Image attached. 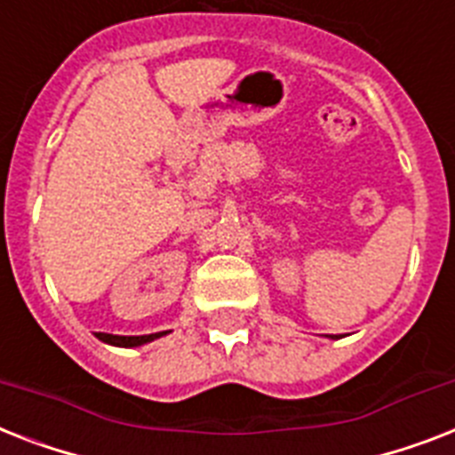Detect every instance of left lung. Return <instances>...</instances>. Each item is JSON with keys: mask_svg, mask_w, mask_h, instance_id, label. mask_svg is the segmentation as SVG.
<instances>
[{"mask_svg": "<svg viewBox=\"0 0 455 455\" xmlns=\"http://www.w3.org/2000/svg\"><path fill=\"white\" fill-rule=\"evenodd\" d=\"M327 339H339V336H334V334H327Z\"/></svg>", "mask_w": 455, "mask_h": 455, "instance_id": "obj_1", "label": "left lung"}]
</instances>
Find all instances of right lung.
<instances>
[{
    "instance_id": "add662e5",
    "label": "right lung",
    "mask_w": 455,
    "mask_h": 455,
    "mask_svg": "<svg viewBox=\"0 0 455 455\" xmlns=\"http://www.w3.org/2000/svg\"><path fill=\"white\" fill-rule=\"evenodd\" d=\"M168 331H158V334H144V336H116V334H102L98 331L100 341L109 343V346H116V348H138V346H144V343L154 341V339H161Z\"/></svg>"
}]
</instances>
